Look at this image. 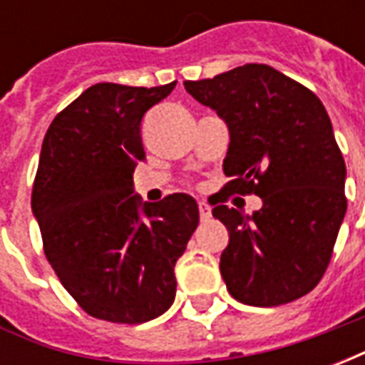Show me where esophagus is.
I'll return each instance as SVG.
<instances>
[{"mask_svg":"<svg viewBox=\"0 0 365 365\" xmlns=\"http://www.w3.org/2000/svg\"><path fill=\"white\" fill-rule=\"evenodd\" d=\"M199 217H201V221L211 219V207L207 205L205 201H199Z\"/></svg>","mask_w":365,"mask_h":365,"instance_id":"34e87169","label":"esophagus"}]
</instances>
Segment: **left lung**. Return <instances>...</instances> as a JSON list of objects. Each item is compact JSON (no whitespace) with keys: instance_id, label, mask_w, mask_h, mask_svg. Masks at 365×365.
I'll list each match as a JSON object with an SVG mask.
<instances>
[{"instance_id":"obj_1","label":"left lung","mask_w":365,"mask_h":365,"mask_svg":"<svg viewBox=\"0 0 365 365\" xmlns=\"http://www.w3.org/2000/svg\"><path fill=\"white\" fill-rule=\"evenodd\" d=\"M187 93L227 120L230 182L215 195L213 217L229 230L221 274L232 297L277 307L321 282L346 215V164L321 99L268 64H245ZM258 195L264 205L245 215L229 195Z\"/></svg>"}]
</instances>
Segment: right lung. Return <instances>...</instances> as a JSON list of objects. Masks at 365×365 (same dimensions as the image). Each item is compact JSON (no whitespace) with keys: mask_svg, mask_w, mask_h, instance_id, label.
I'll list each match as a JSON object with an SVG mask.
<instances>
[{"mask_svg":"<svg viewBox=\"0 0 365 365\" xmlns=\"http://www.w3.org/2000/svg\"><path fill=\"white\" fill-rule=\"evenodd\" d=\"M96 83L54 117L33 183L46 260L86 313L140 324L175 297L174 266L199 225L195 199L172 193L143 203L133 172L146 158L140 120L172 93Z\"/></svg>","mask_w":365,"mask_h":365,"instance_id":"1","label":"right lung"}]
</instances>
